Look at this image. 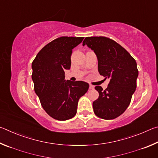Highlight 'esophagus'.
<instances>
[{"label": "esophagus", "mask_w": 158, "mask_h": 158, "mask_svg": "<svg viewBox=\"0 0 158 158\" xmlns=\"http://www.w3.org/2000/svg\"><path fill=\"white\" fill-rule=\"evenodd\" d=\"M89 89H94V85L90 84V85H89Z\"/></svg>", "instance_id": "1"}]
</instances>
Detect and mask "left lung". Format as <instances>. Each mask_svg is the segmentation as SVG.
I'll list each match as a JSON object with an SVG mask.
<instances>
[{
    "mask_svg": "<svg viewBox=\"0 0 158 158\" xmlns=\"http://www.w3.org/2000/svg\"><path fill=\"white\" fill-rule=\"evenodd\" d=\"M97 56L98 72L105 79H110L104 90L95 87L99 98L93 102L96 116L105 120L114 119L129 106L137 88L139 72L132 56L116 42L106 37H87L83 42Z\"/></svg>",
    "mask_w": 158,
    "mask_h": 158,
    "instance_id": "left-lung-1",
    "label": "left lung"
}]
</instances>
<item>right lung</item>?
Returning <instances> with one entry per match:
<instances>
[{"label":"right lung","mask_w":158,"mask_h":158,"mask_svg":"<svg viewBox=\"0 0 158 158\" xmlns=\"http://www.w3.org/2000/svg\"><path fill=\"white\" fill-rule=\"evenodd\" d=\"M84 38L58 37L45 45L32 63L35 92L44 111L58 121L75 116L79 98L89 88L86 82L65 80L64 71L70 68L73 49Z\"/></svg>","instance_id":"1"}]
</instances>
